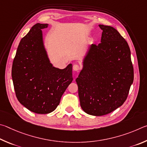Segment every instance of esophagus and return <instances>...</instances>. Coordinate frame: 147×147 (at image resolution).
Listing matches in <instances>:
<instances>
[{
	"instance_id": "1",
	"label": "esophagus",
	"mask_w": 147,
	"mask_h": 147,
	"mask_svg": "<svg viewBox=\"0 0 147 147\" xmlns=\"http://www.w3.org/2000/svg\"><path fill=\"white\" fill-rule=\"evenodd\" d=\"M80 68H81V67H80V66L79 65V64H74L73 69L74 71H78V70H79V69H80Z\"/></svg>"
}]
</instances>
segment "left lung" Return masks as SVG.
Instances as JSON below:
<instances>
[{
  "label": "left lung",
  "mask_w": 147,
  "mask_h": 147,
  "mask_svg": "<svg viewBox=\"0 0 147 147\" xmlns=\"http://www.w3.org/2000/svg\"><path fill=\"white\" fill-rule=\"evenodd\" d=\"M98 45L92 44L76 82L80 105L86 114L101 116L121 106L134 81V68L127 41L114 28L99 24Z\"/></svg>",
  "instance_id": "1"
}]
</instances>
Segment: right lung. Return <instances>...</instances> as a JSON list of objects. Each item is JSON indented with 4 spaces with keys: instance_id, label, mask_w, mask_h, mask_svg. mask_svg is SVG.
Wrapping results in <instances>:
<instances>
[{
    "instance_id": "right-lung-1",
    "label": "right lung",
    "mask_w": 147,
    "mask_h": 147,
    "mask_svg": "<svg viewBox=\"0 0 147 147\" xmlns=\"http://www.w3.org/2000/svg\"><path fill=\"white\" fill-rule=\"evenodd\" d=\"M48 25L37 23L22 38L11 69L18 101L30 111L39 114L55 110L73 81L71 64L61 69L49 61L41 31Z\"/></svg>"
}]
</instances>
